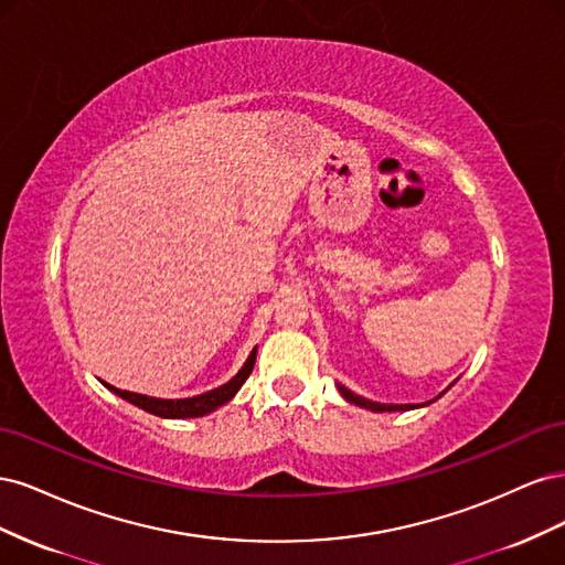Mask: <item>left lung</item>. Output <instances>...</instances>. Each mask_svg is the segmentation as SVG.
Listing matches in <instances>:
<instances>
[{
    "label": "left lung",
    "instance_id": "left-lung-1",
    "mask_svg": "<svg viewBox=\"0 0 565 565\" xmlns=\"http://www.w3.org/2000/svg\"><path fill=\"white\" fill-rule=\"evenodd\" d=\"M455 384V382H452ZM450 384V386H452ZM448 386V388H450ZM337 388H339V393L341 396H344L349 403H353V405H361V407H365V409H372V413H405V409H415V407H419V405H393V403H374V401H367V398H363V396H355L353 391H349L347 386H341V384H337ZM446 388V391H448ZM443 391V393H446ZM440 393V396H443ZM440 396H436L434 401H438ZM434 401H429V403H434Z\"/></svg>",
    "mask_w": 565,
    "mask_h": 565
}]
</instances>
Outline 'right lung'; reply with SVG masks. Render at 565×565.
I'll use <instances>...</instances> for the list:
<instances>
[{"label": "right lung", "mask_w": 565, "mask_h": 565, "mask_svg": "<svg viewBox=\"0 0 565 565\" xmlns=\"http://www.w3.org/2000/svg\"><path fill=\"white\" fill-rule=\"evenodd\" d=\"M254 361H256V347L252 349L245 365L237 370V374H235L231 382L221 384V386H216L212 391H204V393H200V396H191V398H177V401H172V398H152V396H143V393L115 388V386H110L106 382H104V386L110 388L115 396L125 398L127 403L146 409V413H150V415H158V417H164V419L204 417V415L214 413V409H218L221 405H226L228 401L235 398V393L241 391V386L247 382V377L252 374Z\"/></svg>", "instance_id": "add662e5"}]
</instances>
